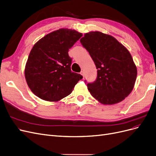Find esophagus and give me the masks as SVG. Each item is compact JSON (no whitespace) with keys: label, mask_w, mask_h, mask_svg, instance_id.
<instances>
[{"label":"esophagus","mask_w":156,"mask_h":156,"mask_svg":"<svg viewBox=\"0 0 156 156\" xmlns=\"http://www.w3.org/2000/svg\"><path fill=\"white\" fill-rule=\"evenodd\" d=\"M81 74L83 75V77H84V72H83V71H81Z\"/></svg>","instance_id":"obj_1"}]
</instances>
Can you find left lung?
<instances>
[{"instance_id":"1","label":"left lung","mask_w":156,"mask_h":156,"mask_svg":"<svg viewBox=\"0 0 156 156\" xmlns=\"http://www.w3.org/2000/svg\"><path fill=\"white\" fill-rule=\"evenodd\" d=\"M80 41L98 69L96 81L87 83L91 95L105 105L124 100L133 90L137 74L129 51L114 37L100 32L87 33Z\"/></svg>"}]
</instances>
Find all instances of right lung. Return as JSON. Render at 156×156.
<instances>
[{"label":"right lung","instance_id":"obj_1","mask_svg":"<svg viewBox=\"0 0 156 156\" xmlns=\"http://www.w3.org/2000/svg\"><path fill=\"white\" fill-rule=\"evenodd\" d=\"M83 36L75 30L59 29L42 37L33 46L25 66L28 86L41 100L56 101L68 96L81 74L71 70L70 48Z\"/></svg>","mask_w":156,"mask_h":156}]
</instances>
